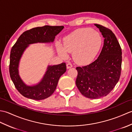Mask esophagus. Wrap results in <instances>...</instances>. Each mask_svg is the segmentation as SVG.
<instances>
[{"mask_svg":"<svg viewBox=\"0 0 132 132\" xmlns=\"http://www.w3.org/2000/svg\"><path fill=\"white\" fill-rule=\"evenodd\" d=\"M66 67H67V68H68V69H70V68H72V64L70 62H69V63L66 64Z\"/></svg>","mask_w":132,"mask_h":132,"instance_id":"obj_1","label":"esophagus"}]
</instances>
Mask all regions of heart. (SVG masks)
<instances>
[{
    "instance_id": "b5f03b06",
    "label": "heart",
    "mask_w": 132,
    "mask_h": 132,
    "mask_svg": "<svg viewBox=\"0 0 132 132\" xmlns=\"http://www.w3.org/2000/svg\"><path fill=\"white\" fill-rule=\"evenodd\" d=\"M103 39L99 33L90 28L74 30L64 38L63 47L59 46V53L66 57L67 53H73V58L80 64L89 63L93 61L102 47Z\"/></svg>"
}]
</instances>
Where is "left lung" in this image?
I'll return each mask as SVG.
<instances>
[{
  "label": "left lung",
  "mask_w": 132,
  "mask_h": 132,
  "mask_svg": "<svg viewBox=\"0 0 132 132\" xmlns=\"http://www.w3.org/2000/svg\"><path fill=\"white\" fill-rule=\"evenodd\" d=\"M94 25L104 38L102 51L93 62L76 68V85L89 99L105 96L112 90L120 79L122 63L121 48L114 33L102 25Z\"/></svg>",
  "instance_id": "obj_1"
}]
</instances>
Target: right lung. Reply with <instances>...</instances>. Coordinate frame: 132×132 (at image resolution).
<instances>
[{
  "instance_id": "add662e5",
  "label": "right lung",
  "mask_w": 132,
  "mask_h": 132,
  "mask_svg": "<svg viewBox=\"0 0 132 132\" xmlns=\"http://www.w3.org/2000/svg\"><path fill=\"white\" fill-rule=\"evenodd\" d=\"M63 26H45L26 30L19 37L11 50L9 71L10 77L18 91L24 97L40 100L49 97L57 87L60 77L66 71V63L49 66L44 78L38 85L28 86L20 78L18 72L19 61L29 44L50 43L63 29Z\"/></svg>"
}]
</instances>
